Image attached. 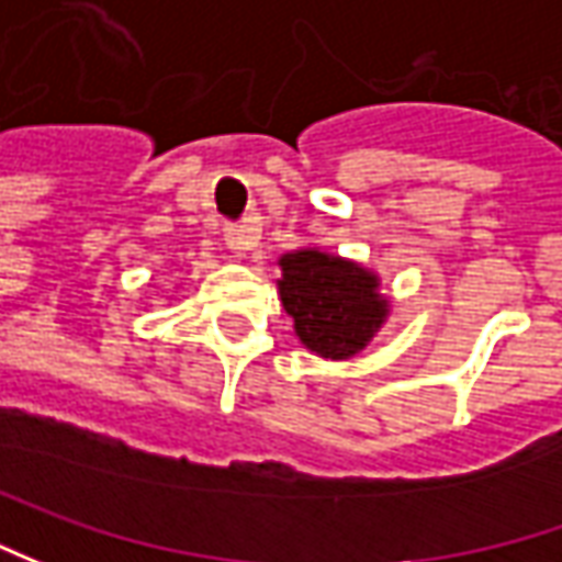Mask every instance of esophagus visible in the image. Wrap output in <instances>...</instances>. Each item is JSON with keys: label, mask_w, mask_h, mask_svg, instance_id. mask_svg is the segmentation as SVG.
I'll return each instance as SVG.
<instances>
[{"label": "esophagus", "mask_w": 562, "mask_h": 562, "mask_svg": "<svg viewBox=\"0 0 562 562\" xmlns=\"http://www.w3.org/2000/svg\"><path fill=\"white\" fill-rule=\"evenodd\" d=\"M258 239V233H255V226L251 223H233V226H226V233H223V243L226 248L233 251V255H245L251 245Z\"/></svg>", "instance_id": "34e87169"}]
</instances>
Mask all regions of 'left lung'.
Instances as JSON below:
<instances>
[{
	"label": "left lung",
	"mask_w": 562,
	"mask_h": 562,
	"mask_svg": "<svg viewBox=\"0 0 562 562\" xmlns=\"http://www.w3.org/2000/svg\"><path fill=\"white\" fill-rule=\"evenodd\" d=\"M280 295L299 339L323 358H351L385 319L376 277L323 251H295L280 261Z\"/></svg>",
	"instance_id": "obj_1"
}]
</instances>
